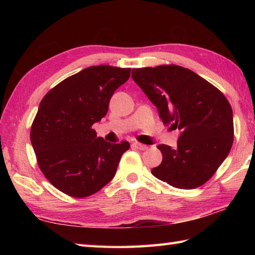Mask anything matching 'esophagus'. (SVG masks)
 <instances>
[{
	"label": "esophagus",
	"instance_id": "1",
	"mask_svg": "<svg viewBox=\"0 0 255 255\" xmlns=\"http://www.w3.org/2000/svg\"><path fill=\"white\" fill-rule=\"evenodd\" d=\"M132 145L136 149H139V150H147L148 149V145H145V144H142V143H140V142H133L132 143Z\"/></svg>",
	"mask_w": 255,
	"mask_h": 255
}]
</instances>
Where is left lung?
<instances>
[{"instance_id": "1", "label": "left lung", "mask_w": 255, "mask_h": 255, "mask_svg": "<svg viewBox=\"0 0 255 255\" xmlns=\"http://www.w3.org/2000/svg\"><path fill=\"white\" fill-rule=\"evenodd\" d=\"M131 77L163 124L181 130L175 149L158 145L163 159L151 173L176 188L203 185L225 161L234 142L228 100L197 73L174 64L132 69Z\"/></svg>"}]
</instances>
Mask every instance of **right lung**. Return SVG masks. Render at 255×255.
<instances>
[{"label":"right lung","instance_id":"right-lung-1","mask_svg":"<svg viewBox=\"0 0 255 255\" xmlns=\"http://www.w3.org/2000/svg\"><path fill=\"white\" fill-rule=\"evenodd\" d=\"M130 77L129 68L89 67L63 80L41 100L30 141L41 172L72 197H86L113 180L129 142L111 143L92 129L111 97Z\"/></svg>","mask_w":255,"mask_h":255}]
</instances>
